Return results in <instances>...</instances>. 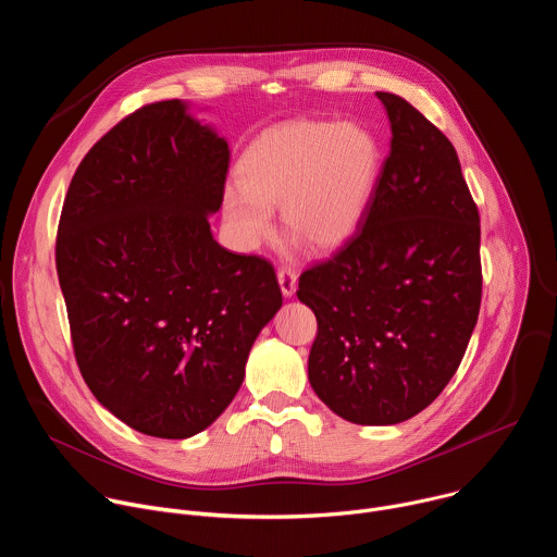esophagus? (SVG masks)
<instances>
[{
	"instance_id": "obj_1",
	"label": "esophagus",
	"mask_w": 557,
	"mask_h": 557,
	"mask_svg": "<svg viewBox=\"0 0 557 557\" xmlns=\"http://www.w3.org/2000/svg\"><path fill=\"white\" fill-rule=\"evenodd\" d=\"M277 282L282 288L284 297H293L297 290V273L293 269H280L277 271Z\"/></svg>"
}]
</instances>
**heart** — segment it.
Here are the masks:
<instances>
[{
  "instance_id": "heart-1",
  "label": "heart",
  "mask_w": 557,
  "mask_h": 557,
  "mask_svg": "<svg viewBox=\"0 0 557 557\" xmlns=\"http://www.w3.org/2000/svg\"><path fill=\"white\" fill-rule=\"evenodd\" d=\"M381 172V145L359 123L288 121L258 134L222 191V218L235 245L256 251L286 233L310 251L344 247L357 233Z\"/></svg>"
}]
</instances>
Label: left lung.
<instances>
[{"label":"left lung","mask_w":557,"mask_h":557,"mask_svg":"<svg viewBox=\"0 0 557 557\" xmlns=\"http://www.w3.org/2000/svg\"><path fill=\"white\" fill-rule=\"evenodd\" d=\"M389 156L357 233L301 273L317 317L314 394L357 425H396L449 383L481 310V218L447 136L406 99L376 92Z\"/></svg>","instance_id":"obj_1"}]
</instances>
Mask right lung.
Returning a JSON list of instances; mask_svg holds the SVG:
<instances>
[{
  "mask_svg": "<svg viewBox=\"0 0 557 557\" xmlns=\"http://www.w3.org/2000/svg\"><path fill=\"white\" fill-rule=\"evenodd\" d=\"M189 110L151 103L112 127L72 176L57 235L78 370L156 438H189L228 408L282 308L267 260L213 240L228 143Z\"/></svg>",
  "mask_w": 557,
  "mask_h": 557,
  "instance_id": "obj_1",
  "label": "right lung"
}]
</instances>
